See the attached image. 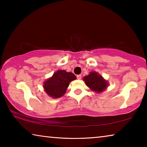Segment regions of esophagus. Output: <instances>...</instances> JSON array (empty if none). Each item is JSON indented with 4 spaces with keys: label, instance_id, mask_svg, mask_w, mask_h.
I'll use <instances>...</instances> for the list:
<instances>
[{
    "label": "esophagus",
    "instance_id": "esophagus-1",
    "mask_svg": "<svg viewBox=\"0 0 147 147\" xmlns=\"http://www.w3.org/2000/svg\"><path fill=\"white\" fill-rule=\"evenodd\" d=\"M77 78H78V80H80L82 78V75H80V74H79V75H77Z\"/></svg>",
    "mask_w": 147,
    "mask_h": 147
}]
</instances>
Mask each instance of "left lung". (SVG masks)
Returning a JSON list of instances; mask_svg holds the SVG:
<instances>
[{
  "mask_svg": "<svg viewBox=\"0 0 147 147\" xmlns=\"http://www.w3.org/2000/svg\"><path fill=\"white\" fill-rule=\"evenodd\" d=\"M83 80L91 91L97 93L105 91L109 86L108 82L95 71L90 72L88 75L84 77Z\"/></svg>",
  "mask_w": 147,
  "mask_h": 147,
  "instance_id": "left-lung-1",
  "label": "left lung"
}]
</instances>
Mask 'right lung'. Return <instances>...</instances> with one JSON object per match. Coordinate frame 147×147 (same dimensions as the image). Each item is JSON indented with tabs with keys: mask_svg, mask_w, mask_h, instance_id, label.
Returning <instances> with one entry per match:
<instances>
[{
	"mask_svg": "<svg viewBox=\"0 0 147 147\" xmlns=\"http://www.w3.org/2000/svg\"><path fill=\"white\" fill-rule=\"evenodd\" d=\"M76 79V76L71 72L58 70L44 82V91L51 97L58 98L64 95L71 82Z\"/></svg>",
	"mask_w": 147,
	"mask_h": 147,
	"instance_id": "right-lung-1",
	"label": "right lung"
}]
</instances>
